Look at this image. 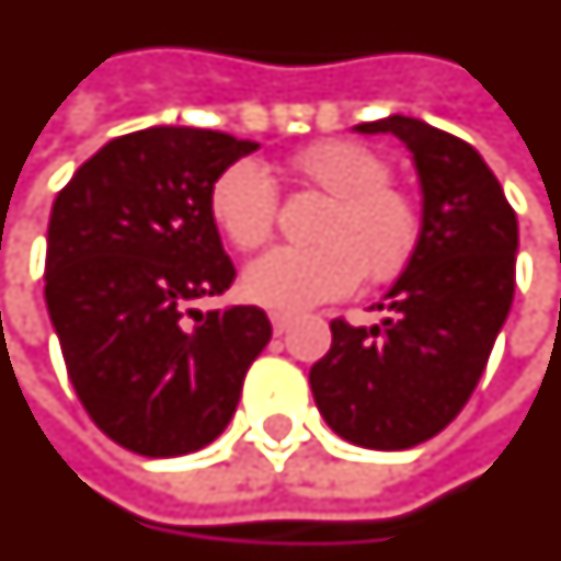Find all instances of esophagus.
<instances>
[{
	"label": "esophagus",
	"mask_w": 561,
	"mask_h": 561,
	"mask_svg": "<svg viewBox=\"0 0 561 561\" xmlns=\"http://www.w3.org/2000/svg\"><path fill=\"white\" fill-rule=\"evenodd\" d=\"M268 320H272L275 334H286V331L293 329V322H296L289 313H280V310H272V313H268Z\"/></svg>",
	"instance_id": "34e87169"
}]
</instances>
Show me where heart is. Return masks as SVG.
Here are the masks:
<instances>
[{"label":"heart","instance_id":"obj_1","mask_svg":"<svg viewBox=\"0 0 561 561\" xmlns=\"http://www.w3.org/2000/svg\"><path fill=\"white\" fill-rule=\"evenodd\" d=\"M289 167L331 196L313 248H272L248 263L244 296L277 310H301L353 293L358 277L388 280L419 244V211L391 187V167L365 142L322 140L293 154ZM208 211L227 239L253 251L275 227L277 187L256 161H236L208 191Z\"/></svg>","mask_w":561,"mask_h":561}]
</instances>
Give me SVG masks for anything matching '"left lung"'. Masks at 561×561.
<instances>
[{"label":"left lung","instance_id":"left-lung-1","mask_svg":"<svg viewBox=\"0 0 561 561\" xmlns=\"http://www.w3.org/2000/svg\"><path fill=\"white\" fill-rule=\"evenodd\" d=\"M394 134L421 182L410 263L374 308L382 325L331 322V350L310 367L317 410L341 439L403 451L445 431L488 367L514 301L517 215L469 142L412 116L355 125Z\"/></svg>","mask_w":561,"mask_h":561}]
</instances>
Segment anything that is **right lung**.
<instances>
[{"instance_id": "obj_1", "label": "right lung", "mask_w": 561, "mask_h": 561, "mask_svg": "<svg viewBox=\"0 0 561 561\" xmlns=\"http://www.w3.org/2000/svg\"><path fill=\"white\" fill-rule=\"evenodd\" d=\"M260 142L203 128L110 140L59 191L44 298L77 398L113 443L179 457L215 443L272 322L260 308L191 310L230 289L208 191Z\"/></svg>"}]
</instances>
